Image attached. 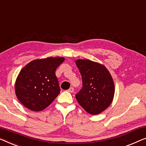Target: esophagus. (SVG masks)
Returning <instances> with one entry per match:
<instances>
[{"mask_svg": "<svg viewBox=\"0 0 146 146\" xmlns=\"http://www.w3.org/2000/svg\"><path fill=\"white\" fill-rule=\"evenodd\" d=\"M67 91L68 92H69V93H73V92L74 91V89H73V87H71V88H69V89L67 90Z\"/></svg>", "mask_w": 146, "mask_h": 146, "instance_id": "obj_1", "label": "esophagus"}]
</instances>
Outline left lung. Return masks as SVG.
<instances>
[{
	"instance_id": "1",
	"label": "left lung",
	"mask_w": 146,
	"mask_h": 146,
	"mask_svg": "<svg viewBox=\"0 0 146 146\" xmlns=\"http://www.w3.org/2000/svg\"><path fill=\"white\" fill-rule=\"evenodd\" d=\"M75 63L83 81V88L76 94V99L88 113L100 114L113 100L114 84L112 76L98 63L89 59H77Z\"/></svg>"
}]
</instances>
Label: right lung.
Listing matches in <instances>:
<instances>
[{
    "label": "right lung",
    "mask_w": 146,
    "mask_h": 146,
    "mask_svg": "<svg viewBox=\"0 0 146 146\" xmlns=\"http://www.w3.org/2000/svg\"><path fill=\"white\" fill-rule=\"evenodd\" d=\"M65 60L61 57L36 59L20 71L15 83L20 102L30 110L41 111L60 93L55 70Z\"/></svg>",
    "instance_id": "1"
}]
</instances>
